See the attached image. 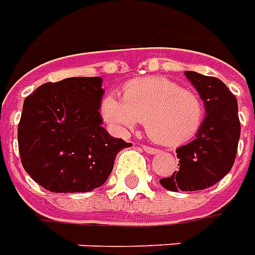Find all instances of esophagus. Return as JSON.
Wrapping results in <instances>:
<instances>
[{
    "label": "esophagus",
    "instance_id": "esophagus-1",
    "mask_svg": "<svg viewBox=\"0 0 255 255\" xmlns=\"http://www.w3.org/2000/svg\"><path fill=\"white\" fill-rule=\"evenodd\" d=\"M142 149H143L146 153H149V154H154V153L158 152V149L152 147V146H147V145H142Z\"/></svg>",
    "mask_w": 255,
    "mask_h": 255
}]
</instances>
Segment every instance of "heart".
Returning <instances> with one entry per match:
<instances>
[{
    "mask_svg": "<svg viewBox=\"0 0 255 255\" xmlns=\"http://www.w3.org/2000/svg\"><path fill=\"white\" fill-rule=\"evenodd\" d=\"M102 117L119 133H127L143 122L153 140L179 146L200 131L206 106L197 92L170 78H138L123 87V101L115 95L103 99Z\"/></svg>",
    "mask_w": 255,
    "mask_h": 255,
    "instance_id": "obj_1",
    "label": "heart"
}]
</instances>
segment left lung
Listing matches in <instances>:
<instances>
[{
	"mask_svg": "<svg viewBox=\"0 0 255 255\" xmlns=\"http://www.w3.org/2000/svg\"><path fill=\"white\" fill-rule=\"evenodd\" d=\"M206 106V119L196 138L177 149L179 170L160 183L171 192L213 186L232 168L238 152L240 122L238 101L220 78L185 72Z\"/></svg>",
	"mask_w": 255,
	"mask_h": 255,
	"instance_id": "left-lung-1",
	"label": "left lung"
}]
</instances>
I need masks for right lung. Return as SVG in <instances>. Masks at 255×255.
<instances>
[{
	"mask_svg": "<svg viewBox=\"0 0 255 255\" xmlns=\"http://www.w3.org/2000/svg\"><path fill=\"white\" fill-rule=\"evenodd\" d=\"M102 78L45 83L28 95L17 127L24 170L55 193L90 192L106 182L117 153L129 147L110 136L99 113Z\"/></svg>",
	"mask_w": 255,
	"mask_h": 255,
	"instance_id": "obj_1",
	"label": "right lung"
}]
</instances>
